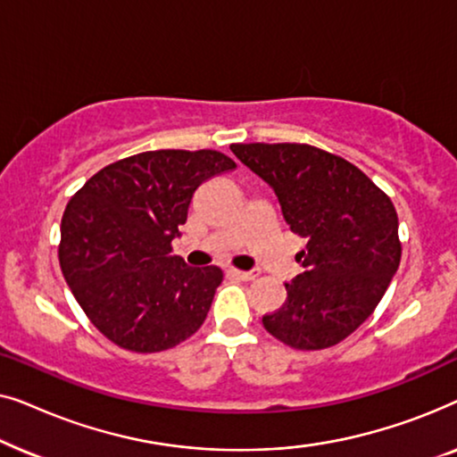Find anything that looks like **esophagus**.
Wrapping results in <instances>:
<instances>
[{"label": "esophagus", "instance_id": "obj_1", "mask_svg": "<svg viewBox=\"0 0 457 457\" xmlns=\"http://www.w3.org/2000/svg\"><path fill=\"white\" fill-rule=\"evenodd\" d=\"M230 277L239 278V280H253L260 277V270H237V268H230L228 270Z\"/></svg>", "mask_w": 457, "mask_h": 457}]
</instances>
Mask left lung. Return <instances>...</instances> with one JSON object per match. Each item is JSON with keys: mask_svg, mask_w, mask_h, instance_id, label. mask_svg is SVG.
<instances>
[{"mask_svg": "<svg viewBox=\"0 0 457 457\" xmlns=\"http://www.w3.org/2000/svg\"><path fill=\"white\" fill-rule=\"evenodd\" d=\"M233 154L277 193L308 239L303 272L262 324L302 352L333 347L372 314L402 260L395 205L358 166L305 143H235Z\"/></svg>", "mask_w": 457, "mask_h": 457, "instance_id": "obj_1", "label": "left lung"}]
</instances>
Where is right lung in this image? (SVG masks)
Masks as SVG:
<instances>
[{"label": "right lung", "instance_id": "right-lung-1", "mask_svg": "<svg viewBox=\"0 0 457 457\" xmlns=\"http://www.w3.org/2000/svg\"><path fill=\"white\" fill-rule=\"evenodd\" d=\"M214 149H158L118 160L87 180L62 216L60 266L99 333L135 353L189 339L222 283L218 266L172 255L193 193L235 170Z\"/></svg>", "mask_w": 457, "mask_h": 457}]
</instances>
